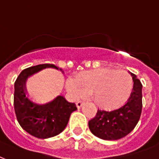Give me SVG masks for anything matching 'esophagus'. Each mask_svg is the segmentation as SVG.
Here are the masks:
<instances>
[{"label": "esophagus", "mask_w": 159, "mask_h": 159, "mask_svg": "<svg viewBox=\"0 0 159 159\" xmlns=\"http://www.w3.org/2000/svg\"><path fill=\"white\" fill-rule=\"evenodd\" d=\"M84 101H78V102H77V103H76V107H78L79 109H80V108H81V107H82V106H83V105H84Z\"/></svg>", "instance_id": "1"}]
</instances>
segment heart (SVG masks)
I'll return each mask as SVG.
<instances>
[{
  "label": "heart",
  "mask_w": 159,
  "mask_h": 159,
  "mask_svg": "<svg viewBox=\"0 0 159 159\" xmlns=\"http://www.w3.org/2000/svg\"><path fill=\"white\" fill-rule=\"evenodd\" d=\"M133 82L131 75L123 70L98 69L88 70L70 80L68 89L77 97L93 95L100 107L112 109L123 105L129 98Z\"/></svg>",
  "instance_id": "obj_1"
}]
</instances>
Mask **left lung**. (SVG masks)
Listing matches in <instances>:
<instances>
[{
  "label": "left lung",
  "mask_w": 159,
  "mask_h": 159,
  "mask_svg": "<svg viewBox=\"0 0 159 159\" xmlns=\"http://www.w3.org/2000/svg\"><path fill=\"white\" fill-rule=\"evenodd\" d=\"M133 88L126 103L113 111L98 110L96 116L89 121L93 134L103 140H118L134 129L140 119L143 108V85L137 76L130 72Z\"/></svg>",
  "instance_id": "left-lung-1"
}]
</instances>
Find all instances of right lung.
<instances>
[{"label":"right lung","instance_id":"right-lung-1","mask_svg":"<svg viewBox=\"0 0 159 159\" xmlns=\"http://www.w3.org/2000/svg\"><path fill=\"white\" fill-rule=\"evenodd\" d=\"M47 68L62 71L54 64H39L22 70L14 84V109L19 124L29 134L41 139L61 133L71 113L77 110L75 104L66 101L63 95H58L45 104L36 103L28 98L26 88L27 78Z\"/></svg>","mask_w":159,"mask_h":159}]
</instances>
